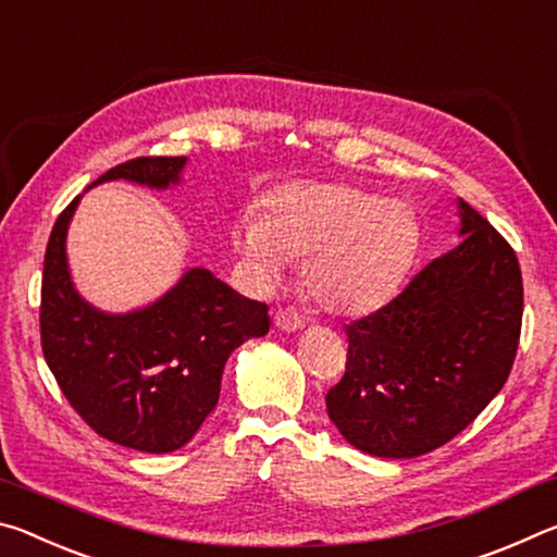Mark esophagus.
I'll return each instance as SVG.
<instances>
[{
	"label": "esophagus",
	"instance_id": "esophagus-1",
	"mask_svg": "<svg viewBox=\"0 0 557 557\" xmlns=\"http://www.w3.org/2000/svg\"><path fill=\"white\" fill-rule=\"evenodd\" d=\"M275 326L280 329V332L292 334V332H299V329L305 326V319H301L295 312V309L285 307V309H277V312H275Z\"/></svg>",
	"mask_w": 557,
	"mask_h": 557
}]
</instances>
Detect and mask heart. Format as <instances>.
Listing matches in <instances>:
<instances>
[{
	"mask_svg": "<svg viewBox=\"0 0 557 557\" xmlns=\"http://www.w3.org/2000/svg\"><path fill=\"white\" fill-rule=\"evenodd\" d=\"M420 228L408 203L354 184L292 182L243 215L235 248L262 280H277L285 260L305 258L301 282L332 314H369L408 275Z\"/></svg>",
	"mask_w": 557,
	"mask_h": 557,
	"instance_id": "b5f03b06",
	"label": "heart"
}]
</instances>
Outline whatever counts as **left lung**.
<instances>
[{
  "instance_id": "8db88e82",
  "label": "left lung",
  "mask_w": 557,
  "mask_h": 557,
  "mask_svg": "<svg viewBox=\"0 0 557 557\" xmlns=\"http://www.w3.org/2000/svg\"><path fill=\"white\" fill-rule=\"evenodd\" d=\"M461 243L379 312L346 326V373L326 410L348 445L412 459L459 435L504 388L523 317L516 252L457 199Z\"/></svg>"
}]
</instances>
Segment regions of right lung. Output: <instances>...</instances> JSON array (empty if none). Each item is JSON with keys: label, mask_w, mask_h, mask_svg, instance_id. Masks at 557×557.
Masks as SVG:
<instances>
[{"label": "right lung", "mask_w": 557, "mask_h": 557, "mask_svg": "<svg viewBox=\"0 0 557 557\" xmlns=\"http://www.w3.org/2000/svg\"><path fill=\"white\" fill-rule=\"evenodd\" d=\"M186 157H139L88 188L125 178L164 191L182 184ZM81 196L55 221L44 258L41 348L73 410L115 445L166 455L184 447L221 395L228 356L270 332L268 305L211 270H186L152 305L102 312L75 289L65 235Z\"/></svg>", "instance_id": "1"}]
</instances>
